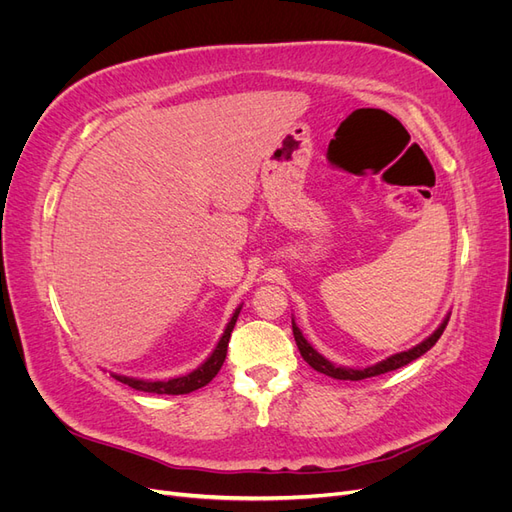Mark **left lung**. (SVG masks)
I'll return each mask as SVG.
<instances>
[{"label":"left lung","mask_w":512,"mask_h":512,"mask_svg":"<svg viewBox=\"0 0 512 512\" xmlns=\"http://www.w3.org/2000/svg\"><path fill=\"white\" fill-rule=\"evenodd\" d=\"M448 318H451V316H446V318L442 320L440 327H438L436 331H433V333L425 339V342H421V344L410 348V350H406V352H397V354L389 356V359H386V361H380V363L371 365V367H365V369L339 367V365H333L331 361L324 359V356H322L318 350H314L312 346L307 344V339L303 337V333H301V329L297 327V324H294V320H292V333H294V342H297V346H299V352H301V356H303V361H305L309 367H314L316 371H320V374L331 376V378H335V380H365V378H374V376L386 374V371H393V369L404 367V365L416 361L418 356H423L429 348L436 346L440 335H442L444 329H446Z\"/></svg>","instance_id":"1"}]
</instances>
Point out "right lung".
Segmentation results:
<instances>
[{"label":"right lung","mask_w":512,"mask_h":512,"mask_svg":"<svg viewBox=\"0 0 512 512\" xmlns=\"http://www.w3.org/2000/svg\"><path fill=\"white\" fill-rule=\"evenodd\" d=\"M239 312H241V305L235 309V314H232L230 322L226 324L224 335L220 337V342H218V346H215V350L211 352L209 359L203 365H200L198 369L190 371V374L179 376V378H170V380H156V382L128 378V376H119V374H113V378L123 382V384L132 386V389H136V391L158 393V395H188L192 391H198L200 386L209 384L215 376H218V371L222 369L224 359H226L228 342H230V333H232V329H235V322L239 318Z\"/></svg>","instance_id":"right-lung-1"}]
</instances>
